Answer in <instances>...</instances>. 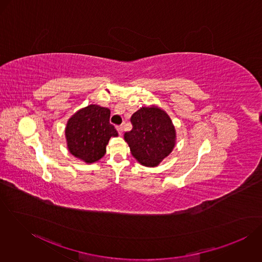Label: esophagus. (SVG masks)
Instances as JSON below:
<instances>
[{
  "label": "esophagus",
  "instance_id": "1",
  "mask_svg": "<svg viewBox=\"0 0 262 262\" xmlns=\"http://www.w3.org/2000/svg\"><path fill=\"white\" fill-rule=\"evenodd\" d=\"M116 128H117V131H118L119 135H122L123 134V126L120 125V126H117Z\"/></svg>",
  "mask_w": 262,
  "mask_h": 262
}]
</instances>
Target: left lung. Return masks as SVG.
<instances>
[{"label": "left lung", "mask_w": 262, "mask_h": 262, "mask_svg": "<svg viewBox=\"0 0 262 262\" xmlns=\"http://www.w3.org/2000/svg\"><path fill=\"white\" fill-rule=\"evenodd\" d=\"M132 130L124 134L132 155L144 166H157L176 145L177 133L169 116L157 106L142 107L131 116Z\"/></svg>", "instance_id": "left-lung-1"}]
</instances>
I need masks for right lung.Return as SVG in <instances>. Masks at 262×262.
<instances>
[{
    "mask_svg": "<svg viewBox=\"0 0 262 262\" xmlns=\"http://www.w3.org/2000/svg\"><path fill=\"white\" fill-rule=\"evenodd\" d=\"M111 111L99 105H89L68 121L66 138L69 151L76 158L93 163L101 159L111 137L118 132L110 123Z\"/></svg>",
    "mask_w": 262,
    "mask_h": 262,
    "instance_id": "1",
    "label": "right lung"
}]
</instances>
